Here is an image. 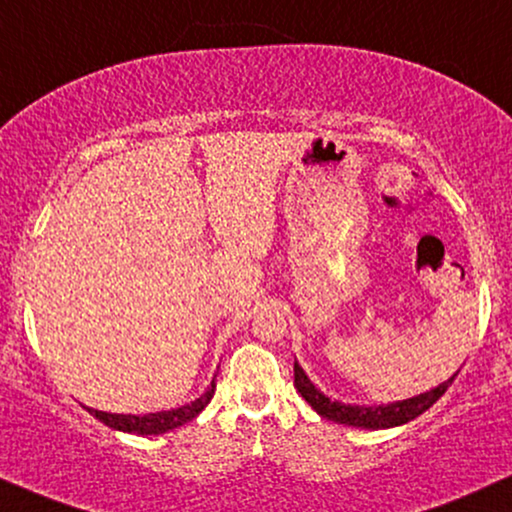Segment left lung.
I'll return each instance as SVG.
<instances>
[{
  "mask_svg": "<svg viewBox=\"0 0 512 512\" xmlns=\"http://www.w3.org/2000/svg\"><path fill=\"white\" fill-rule=\"evenodd\" d=\"M460 372V370H458ZM458 372L449 377L446 382H441L439 387H434L425 394L413 396V399L387 403V406H351V403L342 401H330L320 389H315V384L308 380V375L299 363L294 361V387L304 399L311 403V408L323 418L339 422V425L349 427H361V430H387V427H399L406 422L415 420L418 415L425 413L427 408H432L441 396L446 394V389L451 387V382L456 380Z\"/></svg>",
  "mask_w": 512,
  "mask_h": 512,
  "instance_id": "left-lung-1",
  "label": "left lung"
}]
</instances>
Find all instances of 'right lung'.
<instances>
[{
	"label": "right lung",
	"mask_w": 512,
	"mask_h": 512,
	"mask_svg": "<svg viewBox=\"0 0 512 512\" xmlns=\"http://www.w3.org/2000/svg\"><path fill=\"white\" fill-rule=\"evenodd\" d=\"M216 394V380L211 382L204 394L192 403H185L180 408L161 410V413H147V415H118V413H104V410L87 408V413L94 415L99 422H104L106 427L118 432H130V434H166L170 430H178L185 422L194 420L208 406V401Z\"/></svg>",
	"instance_id": "obj_1"
}]
</instances>
